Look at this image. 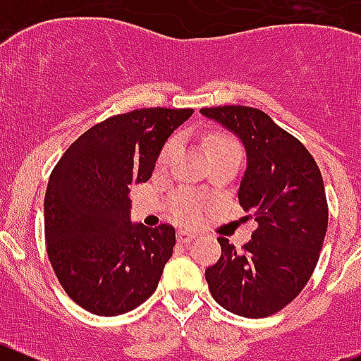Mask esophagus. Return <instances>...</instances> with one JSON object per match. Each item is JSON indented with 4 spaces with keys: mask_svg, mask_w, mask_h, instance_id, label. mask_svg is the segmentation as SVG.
Returning <instances> with one entry per match:
<instances>
[{
    "mask_svg": "<svg viewBox=\"0 0 361 361\" xmlns=\"http://www.w3.org/2000/svg\"><path fill=\"white\" fill-rule=\"evenodd\" d=\"M196 237V233L190 232V230H178V243L185 245V243H190Z\"/></svg>",
    "mask_w": 361,
    "mask_h": 361,
    "instance_id": "esophagus-1",
    "label": "esophagus"
}]
</instances>
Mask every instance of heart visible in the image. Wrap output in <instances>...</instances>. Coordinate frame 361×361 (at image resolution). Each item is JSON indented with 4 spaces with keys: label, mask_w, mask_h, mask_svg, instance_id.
Instances as JSON below:
<instances>
[{
    "label": "heart",
    "mask_w": 361,
    "mask_h": 361,
    "mask_svg": "<svg viewBox=\"0 0 361 361\" xmlns=\"http://www.w3.org/2000/svg\"><path fill=\"white\" fill-rule=\"evenodd\" d=\"M176 147H178L176 138L167 142L164 151H161L160 158H158V164L160 165L167 164L169 158L173 157L174 151H176ZM228 149H239V147L235 145V142L226 138V136H214L209 144L210 154H216V152H221V151H228ZM174 210H176V216L181 217V219H192V217H196V214L200 212V201H197V197L192 196V194H180V196L176 197V207H174Z\"/></svg>",
    "instance_id": "obj_1"
}]
</instances>
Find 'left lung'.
<instances>
[{
	"instance_id": "obj_1",
	"label": "left lung",
	"mask_w": 361,
	"mask_h": 361,
	"mask_svg": "<svg viewBox=\"0 0 361 361\" xmlns=\"http://www.w3.org/2000/svg\"><path fill=\"white\" fill-rule=\"evenodd\" d=\"M200 113L245 147L237 196L259 223L243 252L217 239L221 259L204 269V279L214 300L230 313L269 317L300 293L317 266L329 216L322 174L310 151L261 109L219 106Z\"/></svg>"
}]
</instances>
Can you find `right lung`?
Returning a JSON list of instances; mask_svg holds the SVG:
<instances>
[{
	"instance_id": "add662e5",
	"label": "right lung",
	"mask_w": 361,
	"mask_h": 361,
	"mask_svg": "<svg viewBox=\"0 0 361 361\" xmlns=\"http://www.w3.org/2000/svg\"><path fill=\"white\" fill-rule=\"evenodd\" d=\"M192 113L145 108L111 116L55 165L44 196L48 257L64 291L90 313H128L157 290L176 232L133 223L129 194L151 178L169 136Z\"/></svg>"
}]
</instances>
